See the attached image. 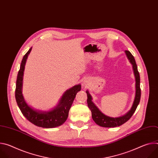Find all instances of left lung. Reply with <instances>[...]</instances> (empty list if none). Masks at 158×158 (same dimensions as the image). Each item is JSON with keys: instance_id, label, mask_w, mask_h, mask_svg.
<instances>
[{"instance_id": "obj_1", "label": "left lung", "mask_w": 158, "mask_h": 158, "mask_svg": "<svg viewBox=\"0 0 158 158\" xmlns=\"http://www.w3.org/2000/svg\"><path fill=\"white\" fill-rule=\"evenodd\" d=\"M126 54L132 65V68L136 78V96H135L134 101L131 110L127 113L119 118H110L104 115L99 110L92 101L91 96L89 94L88 91H86L87 96V106L92 112V118L94 121L99 126L105 127H114L120 126L127 122L133 115L134 112L136 110L141 99V88H140V76L138 70V67L134 59V56L129 51H125Z\"/></svg>"}]
</instances>
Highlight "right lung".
<instances>
[{
    "instance_id": "obj_1",
    "label": "right lung",
    "mask_w": 158,
    "mask_h": 158,
    "mask_svg": "<svg viewBox=\"0 0 158 158\" xmlns=\"http://www.w3.org/2000/svg\"><path fill=\"white\" fill-rule=\"evenodd\" d=\"M31 49L23 57L20 64V69L18 72L15 92L17 104L22 114L34 125L44 128H52L59 126L67 120L69 115V111L77 93L81 91V85L80 84L76 85L66 91L60 99L57 107L49 112L37 111L31 108L24 101L22 94V79H23L25 64Z\"/></svg>"
}]
</instances>
